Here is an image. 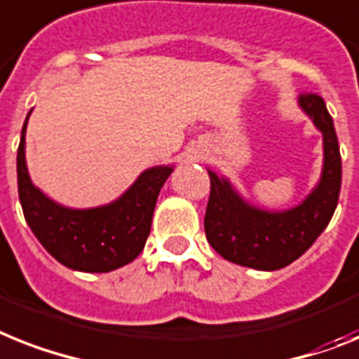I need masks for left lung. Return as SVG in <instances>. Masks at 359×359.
I'll list each match as a JSON object with an SVG mask.
<instances>
[{
	"label": "left lung",
	"mask_w": 359,
	"mask_h": 359,
	"mask_svg": "<svg viewBox=\"0 0 359 359\" xmlns=\"http://www.w3.org/2000/svg\"><path fill=\"white\" fill-rule=\"evenodd\" d=\"M299 106L323 133L325 163L312 194L290 211L269 212L248 205L231 183L209 170L211 194L205 211V236L229 262L273 271L297 260L318 240L336 211L341 189V156L332 117L318 93L299 95Z\"/></svg>",
	"instance_id": "8db88e82"
}]
</instances>
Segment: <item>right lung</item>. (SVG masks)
<instances>
[{"instance_id":"right-lung-1","label":"right lung","mask_w":359,"mask_h":359,"mask_svg":"<svg viewBox=\"0 0 359 359\" xmlns=\"http://www.w3.org/2000/svg\"><path fill=\"white\" fill-rule=\"evenodd\" d=\"M25 128L27 121L16 158L18 194L23 216L40 244L60 264L86 273H106L132 262L147 244L154 207L172 167L144 170L109 205L67 209L32 185L25 165Z\"/></svg>"}]
</instances>
